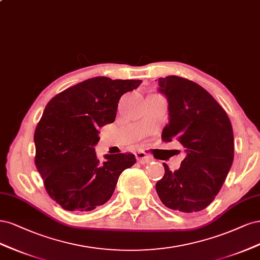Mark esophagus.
Masks as SVG:
<instances>
[{
    "mask_svg": "<svg viewBox=\"0 0 260 260\" xmlns=\"http://www.w3.org/2000/svg\"><path fill=\"white\" fill-rule=\"evenodd\" d=\"M135 155L137 157L138 162H140L141 164H146V163L151 162V158H150L144 151H141V150H139V151H136Z\"/></svg>",
    "mask_w": 260,
    "mask_h": 260,
    "instance_id": "obj_1",
    "label": "esophagus"
}]
</instances>
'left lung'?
Segmentation results:
<instances>
[{"label":"left lung","mask_w":260,"mask_h":260,"mask_svg":"<svg viewBox=\"0 0 260 260\" xmlns=\"http://www.w3.org/2000/svg\"><path fill=\"white\" fill-rule=\"evenodd\" d=\"M157 83L169 103L170 121L162 139L178 140L187 154L174 172L163 164L165 174L155 185L157 196L174 211H202L213 202L231 169V122L214 97L197 83L176 75L158 78Z\"/></svg>","instance_id":"8db88e82"}]
</instances>
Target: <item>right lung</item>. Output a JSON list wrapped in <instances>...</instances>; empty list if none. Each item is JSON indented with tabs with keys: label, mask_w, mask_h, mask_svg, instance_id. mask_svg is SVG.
<instances>
[{
	"label": "right lung",
	"mask_w": 260,
	"mask_h": 260,
	"mask_svg": "<svg viewBox=\"0 0 260 260\" xmlns=\"http://www.w3.org/2000/svg\"><path fill=\"white\" fill-rule=\"evenodd\" d=\"M141 80L96 77L51 99L35 132L36 166L54 201L66 211L89 212L107 203L133 153L106 154L99 162L98 128L113 123L119 100Z\"/></svg>",
	"instance_id": "add662e5"
}]
</instances>
